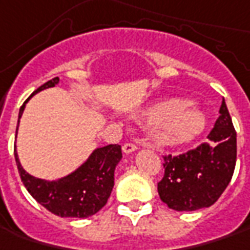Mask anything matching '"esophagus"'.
<instances>
[{
    "label": "esophagus",
    "instance_id": "1",
    "mask_svg": "<svg viewBox=\"0 0 250 250\" xmlns=\"http://www.w3.org/2000/svg\"><path fill=\"white\" fill-rule=\"evenodd\" d=\"M137 145L135 144H133V142H127V144H125L123 145V152H125V155H128V153H131V152L137 151Z\"/></svg>",
    "mask_w": 250,
    "mask_h": 250
}]
</instances>
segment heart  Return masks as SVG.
Returning <instances> with one entry per match:
<instances>
[{
    "label": "heart",
    "mask_w": 250,
    "mask_h": 250,
    "mask_svg": "<svg viewBox=\"0 0 250 250\" xmlns=\"http://www.w3.org/2000/svg\"><path fill=\"white\" fill-rule=\"evenodd\" d=\"M140 120L155 125V140L160 145H181L194 140L202 133L206 116L194 105L184 99L173 98L146 109Z\"/></svg>",
    "instance_id": "b5f03b06"
}]
</instances>
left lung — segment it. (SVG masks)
<instances>
[{
  "instance_id": "8db88e82",
  "label": "left lung",
  "mask_w": 250,
  "mask_h": 250,
  "mask_svg": "<svg viewBox=\"0 0 250 250\" xmlns=\"http://www.w3.org/2000/svg\"><path fill=\"white\" fill-rule=\"evenodd\" d=\"M209 142L181 155L163 156L165 176L158 183L162 202L177 211L209 208L229 184L237 162V133L223 99Z\"/></svg>"
}]
</instances>
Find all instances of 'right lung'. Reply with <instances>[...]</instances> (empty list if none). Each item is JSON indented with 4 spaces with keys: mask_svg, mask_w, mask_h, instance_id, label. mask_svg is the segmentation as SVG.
<instances>
[{
    "mask_svg": "<svg viewBox=\"0 0 250 250\" xmlns=\"http://www.w3.org/2000/svg\"><path fill=\"white\" fill-rule=\"evenodd\" d=\"M58 83L59 77L49 80L34 91L33 95L45 88L55 87ZM29 99L30 98L26 99L21 106L19 120ZM120 159L122 146L117 144H110L102 148H97L91 153L90 158L73 173L55 181H47L30 176L22 167L15 148L16 166L26 189L41 206L59 217L85 219L101 210L106 205L113 189L115 168Z\"/></svg>",
    "mask_w": 250,
    "mask_h": 250,
    "instance_id": "right-lung-1",
    "label": "right lung"
}]
</instances>
